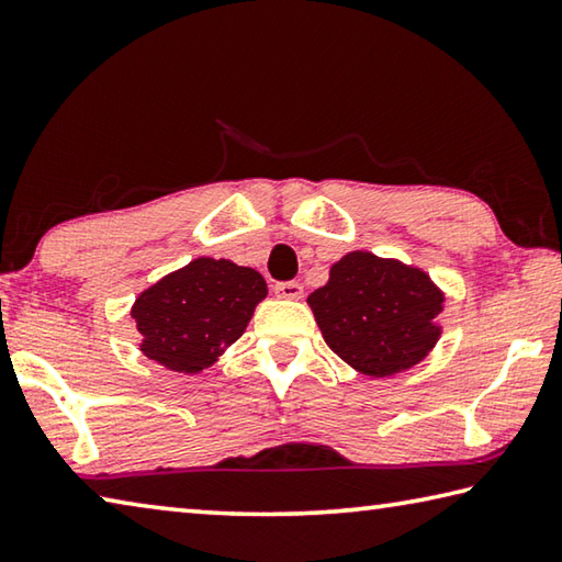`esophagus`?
<instances>
[{"label":"esophagus","instance_id":"34e87169","mask_svg":"<svg viewBox=\"0 0 562 562\" xmlns=\"http://www.w3.org/2000/svg\"><path fill=\"white\" fill-rule=\"evenodd\" d=\"M276 296L279 299H286V301H299L303 296V286L299 281H283V283H276Z\"/></svg>","mask_w":562,"mask_h":562}]
</instances>
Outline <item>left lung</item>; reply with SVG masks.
<instances>
[{
  "mask_svg": "<svg viewBox=\"0 0 562 562\" xmlns=\"http://www.w3.org/2000/svg\"><path fill=\"white\" fill-rule=\"evenodd\" d=\"M308 306L340 360L360 375L392 378L435 350L445 291L419 266L358 249L330 266Z\"/></svg>",
  "mask_w": 562,
  "mask_h": 562,
  "instance_id": "left-lung-1",
  "label": "left lung"
}]
</instances>
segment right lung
I'll return each mask as SVG.
<instances>
[{
    "label": "right lung",
    "mask_w": 562,
    "mask_h": 562,
    "mask_svg": "<svg viewBox=\"0 0 562 562\" xmlns=\"http://www.w3.org/2000/svg\"><path fill=\"white\" fill-rule=\"evenodd\" d=\"M266 293L251 266L196 256L137 293L131 318L143 336L140 352L167 370L196 375L244 336Z\"/></svg>",
    "instance_id": "add662e5"
}]
</instances>
